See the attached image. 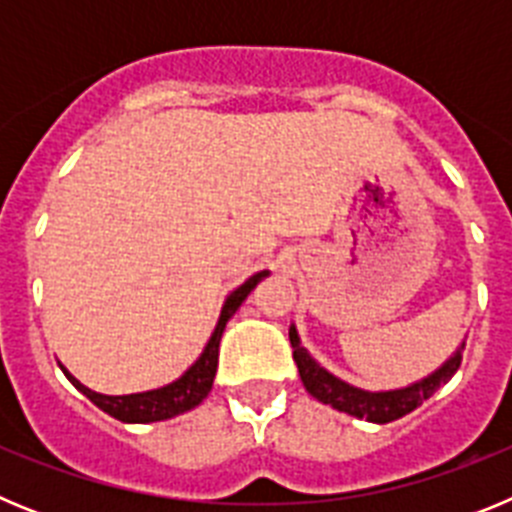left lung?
<instances>
[{
    "mask_svg": "<svg viewBox=\"0 0 512 512\" xmlns=\"http://www.w3.org/2000/svg\"><path fill=\"white\" fill-rule=\"evenodd\" d=\"M289 341H292V348H295L292 356H295L297 369H300L302 384H305V390L315 400H320L323 405H333L336 410L354 415V418L372 420V423H392V420L413 413L418 405H423V400H428L441 384H446L454 377L461 364V348H464V343H461L459 351L441 369H436L431 377H425L423 382H415L410 387H402V390L366 392L325 372L323 366L307 354V348L300 346V336H297L295 325L289 328Z\"/></svg>",
    "mask_w": 512,
    "mask_h": 512,
    "instance_id": "obj_1",
    "label": "left lung"
}]
</instances>
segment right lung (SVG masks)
Masks as SVG:
<instances>
[{
    "instance_id": "right-lung-1",
    "label": "right lung",
    "mask_w": 512,
    "mask_h": 512,
    "mask_svg": "<svg viewBox=\"0 0 512 512\" xmlns=\"http://www.w3.org/2000/svg\"><path fill=\"white\" fill-rule=\"evenodd\" d=\"M261 277H266V271L253 274V277L246 279V282L235 289V292H230V297L223 305V312H220V320H217L215 325V333H212V338L207 341L200 359L194 361L187 372L176 379V382L166 384V387H161V390L138 392V395H117V397L99 395V392H92L89 387H84L79 379L71 377V374L61 366L63 374H66L76 390L84 392V395H87L99 410H104V413L112 415V418L122 420V423H153V420H166V418H174V415L179 413H187V410L197 408V405L207 397V392L212 390V379H215V372H217V348H220V338H223L225 323L233 318V312L241 307V302L246 300L248 292L261 282Z\"/></svg>"
}]
</instances>
